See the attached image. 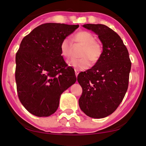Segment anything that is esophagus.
I'll return each mask as SVG.
<instances>
[{
	"mask_svg": "<svg viewBox=\"0 0 146 146\" xmlns=\"http://www.w3.org/2000/svg\"><path fill=\"white\" fill-rule=\"evenodd\" d=\"M75 75H76V77H77V76H78V73H79V71L77 70H75Z\"/></svg>",
	"mask_w": 146,
	"mask_h": 146,
	"instance_id": "34e87169",
	"label": "esophagus"
}]
</instances>
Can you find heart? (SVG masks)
<instances>
[{"instance_id":"b5f03b06","label":"heart","mask_w":146,"mask_h":146,"mask_svg":"<svg viewBox=\"0 0 146 146\" xmlns=\"http://www.w3.org/2000/svg\"><path fill=\"white\" fill-rule=\"evenodd\" d=\"M74 40L76 42L83 45L80 58H72L68 61L69 65L72 66L75 70H84L91 66V60L93 63L100 58L102 54V46L95 40L93 35L89 31H80L74 35ZM72 42L70 38L65 37L62 40L60 49L61 55L64 57L69 58L72 51Z\"/></svg>"}]
</instances>
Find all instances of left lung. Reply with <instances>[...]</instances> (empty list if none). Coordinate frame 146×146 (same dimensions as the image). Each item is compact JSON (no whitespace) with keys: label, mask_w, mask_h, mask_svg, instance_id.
<instances>
[{"label":"left lung","mask_w":146,"mask_h":146,"mask_svg":"<svg viewBox=\"0 0 146 146\" xmlns=\"http://www.w3.org/2000/svg\"><path fill=\"white\" fill-rule=\"evenodd\" d=\"M82 26L97 35L103 51L93 67L78 75L77 80L82 88L78 104L88 117L104 118L117 110L124 97L131 62L127 48L113 29L104 24Z\"/></svg>","instance_id":"8db88e82"}]
</instances>
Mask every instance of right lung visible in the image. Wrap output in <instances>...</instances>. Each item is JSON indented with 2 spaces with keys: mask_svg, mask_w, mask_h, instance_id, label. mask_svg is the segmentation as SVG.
<instances>
[{
  "mask_svg": "<svg viewBox=\"0 0 146 146\" xmlns=\"http://www.w3.org/2000/svg\"><path fill=\"white\" fill-rule=\"evenodd\" d=\"M79 27L46 23L22 40L16 54L15 80L19 98L36 117H49L58 108L61 94L75 84L73 69L61 55L62 39Z\"/></svg>",
  "mask_w": 146,
  "mask_h": 146,
  "instance_id": "1",
  "label": "right lung"
}]
</instances>
